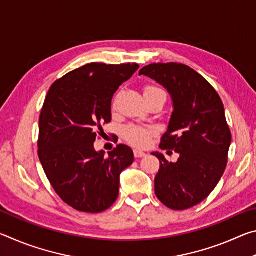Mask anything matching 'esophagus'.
I'll return each instance as SVG.
<instances>
[{
  "mask_svg": "<svg viewBox=\"0 0 256 256\" xmlns=\"http://www.w3.org/2000/svg\"><path fill=\"white\" fill-rule=\"evenodd\" d=\"M146 154L141 150H134V157L136 158H142V157H144Z\"/></svg>",
  "mask_w": 256,
  "mask_h": 256,
  "instance_id": "obj_1",
  "label": "esophagus"
}]
</instances>
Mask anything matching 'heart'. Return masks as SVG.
Listing matches in <instances>:
<instances>
[{
  "label": "heart",
  "mask_w": 256,
  "mask_h": 256,
  "mask_svg": "<svg viewBox=\"0 0 256 256\" xmlns=\"http://www.w3.org/2000/svg\"><path fill=\"white\" fill-rule=\"evenodd\" d=\"M144 94L146 97L152 96H164V90L158 86L154 84H146L144 88ZM154 134V128L150 126H142V125H134L130 124L123 131V136L128 144H131L138 148H144L148 146L151 141V138Z\"/></svg>",
  "instance_id": "heart-1"
}]
</instances>
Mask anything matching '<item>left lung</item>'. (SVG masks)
<instances>
[{
	"mask_svg": "<svg viewBox=\"0 0 256 256\" xmlns=\"http://www.w3.org/2000/svg\"><path fill=\"white\" fill-rule=\"evenodd\" d=\"M144 74L162 84L174 102L162 150L180 154L177 162H160L154 193L172 210H186L210 196L224 175L232 133L218 92L201 74L180 63H154L142 68Z\"/></svg>",
	"mask_w": 256,
	"mask_h": 256,
	"instance_id": "1",
	"label": "left lung"
}]
</instances>
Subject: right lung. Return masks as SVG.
<instances>
[{
  "instance_id": "add662e5",
  "label": "right lung",
  "mask_w": 256,
  "mask_h": 256,
  "mask_svg": "<svg viewBox=\"0 0 256 256\" xmlns=\"http://www.w3.org/2000/svg\"><path fill=\"white\" fill-rule=\"evenodd\" d=\"M138 64L90 63L56 80L40 116L38 157L56 194L80 212L99 214L118 196L120 175L134 162L118 144L108 156L94 142L112 120V98Z\"/></svg>"
}]
</instances>
